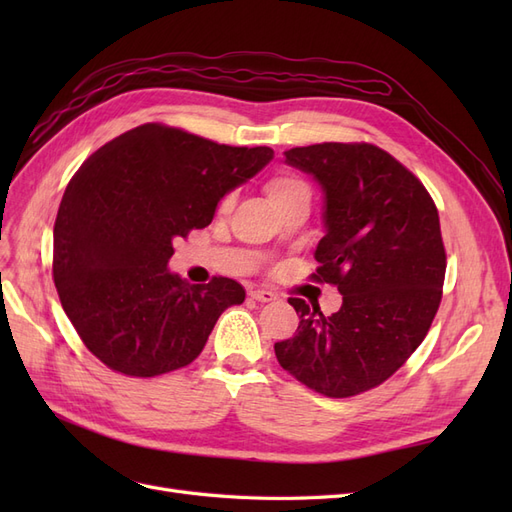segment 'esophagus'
Wrapping results in <instances>:
<instances>
[{"instance_id": "obj_1", "label": "esophagus", "mask_w": 512, "mask_h": 512, "mask_svg": "<svg viewBox=\"0 0 512 512\" xmlns=\"http://www.w3.org/2000/svg\"><path fill=\"white\" fill-rule=\"evenodd\" d=\"M250 297L260 301V303H269V301H275V294L271 290H260V288H254L250 290Z\"/></svg>"}]
</instances>
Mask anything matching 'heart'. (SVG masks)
I'll return each instance as SVG.
<instances>
[{
    "label": "heart",
    "mask_w": 512,
    "mask_h": 512,
    "mask_svg": "<svg viewBox=\"0 0 512 512\" xmlns=\"http://www.w3.org/2000/svg\"><path fill=\"white\" fill-rule=\"evenodd\" d=\"M265 192H267L269 200L277 209L284 207L286 203H290L292 198L309 196L307 183L303 179H299V177H294V175H275V177H271L265 183ZM232 205H235V194H228V196L222 198L220 211L226 213V211L232 209Z\"/></svg>",
    "instance_id": "heart-1"
}]
</instances>
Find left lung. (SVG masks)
Here are the masks:
<instances>
[{"mask_svg":"<svg viewBox=\"0 0 512 512\" xmlns=\"http://www.w3.org/2000/svg\"><path fill=\"white\" fill-rule=\"evenodd\" d=\"M284 156L322 188L314 277L335 284L344 301L324 316L288 299L301 322L275 344V356L320 395H359L410 359L438 312L446 271L438 209L425 185L376 145L322 143Z\"/></svg>","mask_w":512,"mask_h":512,"instance_id":"left-lung-1","label":"left lung"}]
</instances>
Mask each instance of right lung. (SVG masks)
I'll use <instances>...</instances> for the list:
<instances>
[{"instance_id": "1", "label": "right lung", "mask_w": 512, "mask_h": 512, "mask_svg": "<svg viewBox=\"0 0 512 512\" xmlns=\"http://www.w3.org/2000/svg\"><path fill=\"white\" fill-rule=\"evenodd\" d=\"M273 160L145 123L76 170L53 230L61 307L91 354L119 374L153 378L190 365L245 290L228 277L188 284L170 273L173 243L211 224L220 200Z\"/></svg>"}]
</instances>
